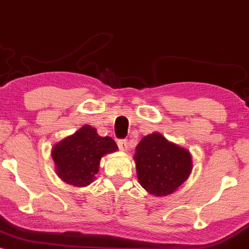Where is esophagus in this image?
Wrapping results in <instances>:
<instances>
[{
    "mask_svg": "<svg viewBox=\"0 0 249 249\" xmlns=\"http://www.w3.org/2000/svg\"><path fill=\"white\" fill-rule=\"evenodd\" d=\"M118 147H119V150L126 151L128 148L127 139H119V141H118Z\"/></svg>",
    "mask_w": 249,
    "mask_h": 249,
    "instance_id": "1",
    "label": "esophagus"
}]
</instances>
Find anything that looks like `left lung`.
Listing matches in <instances>:
<instances>
[{"mask_svg": "<svg viewBox=\"0 0 249 249\" xmlns=\"http://www.w3.org/2000/svg\"><path fill=\"white\" fill-rule=\"evenodd\" d=\"M133 159L139 184L156 196L172 194L186 181L192 171L191 153L158 132L142 139Z\"/></svg>", "mask_w": 249, "mask_h": 249, "instance_id": "1", "label": "left lung"}]
</instances>
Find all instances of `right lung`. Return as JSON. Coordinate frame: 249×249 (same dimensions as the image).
Segmentation results:
<instances>
[{"label":"right lung","instance_id":"1","mask_svg":"<svg viewBox=\"0 0 249 249\" xmlns=\"http://www.w3.org/2000/svg\"><path fill=\"white\" fill-rule=\"evenodd\" d=\"M111 137H101L95 127L84 125L53 146L51 157L57 176L67 184L84 187L95 180L103 156L116 152Z\"/></svg>","mask_w":249,"mask_h":249}]
</instances>
